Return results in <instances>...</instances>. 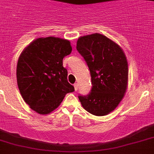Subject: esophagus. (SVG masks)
<instances>
[{
	"label": "esophagus",
	"instance_id": "34e87169",
	"mask_svg": "<svg viewBox=\"0 0 154 154\" xmlns=\"http://www.w3.org/2000/svg\"><path fill=\"white\" fill-rule=\"evenodd\" d=\"M74 87H75V91H78V83H75Z\"/></svg>",
	"mask_w": 154,
	"mask_h": 154
}]
</instances>
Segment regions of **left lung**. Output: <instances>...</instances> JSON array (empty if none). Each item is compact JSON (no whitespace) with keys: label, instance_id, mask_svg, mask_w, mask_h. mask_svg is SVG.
<instances>
[{"label":"left lung","instance_id":"obj_1","mask_svg":"<svg viewBox=\"0 0 154 154\" xmlns=\"http://www.w3.org/2000/svg\"><path fill=\"white\" fill-rule=\"evenodd\" d=\"M76 49L88 66L92 83L89 94H79L80 102L93 115H107L117 107L127 90L125 54L117 44L100 34L79 38Z\"/></svg>","mask_w":154,"mask_h":154}]
</instances>
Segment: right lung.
<instances>
[{"label":"right lung","mask_w":154,"mask_h":154,"mask_svg":"<svg viewBox=\"0 0 154 154\" xmlns=\"http://www.w3.org/2000/svg\"><path fill=\"white\" fill-rule=\"evenodd\" d=\"M72 50L69 41L48 37L36 39L21 53L16 68L18 87L24 101L38 113L51 112L66 94L75 91L63 66V57Z\"/></svg>","instance_id":"add662e5"}]
</instances>
